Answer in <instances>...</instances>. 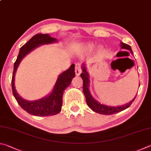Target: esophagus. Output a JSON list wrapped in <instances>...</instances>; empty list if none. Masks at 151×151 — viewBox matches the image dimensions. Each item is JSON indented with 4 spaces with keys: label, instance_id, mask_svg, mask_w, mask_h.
<instances>
[{
    "label": "esophagus",
    "instance_id": "1",
    "mask_svg": "<svg viewBox=\"0 0 151 151\" xmlns=\"http://www.w3.org/2000/svg\"><path fill=\"white\" fill-rule=\"evenodd\" d=\"M76 76H79L81 73V68L80 63H76V70H75Z\"/></svg>",
    "mask_w": 151,
    "mask_h": 151
}]
</instances>
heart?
<instances>
[{
	"label": "heart",
	"mask_w": 151,
	"mask_h": 151,
	"mask_svg": "<svg viewBox=\"0 0 151 151\" xmlns=\"http://www.w3.org/2000/svg\"><path fill=\"white\" fill-rule=\"evenodd\" d=\"M93 49H94V45L91 43H88V44H84L82 46H81V47L80 48V51L85 52H91Z\"/></svg>",
	"instance_id": "b5f03b06"
}]
</instances>
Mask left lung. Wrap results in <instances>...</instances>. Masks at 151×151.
I'll return each instance as SVG.
<instances>
[{"instance_id":"8db88e82","label":"left lung","mask_w":151,"mask_h":151,"mask_svg":"<svg viewBox=\"0 0 151 151\" xmlns=\"http://www.w3.org/2000/svg\"><path fill=\"white\" fill-rule=\"evenodd\" d=\"M120 46L121 49H125L129 50L131 52V54H133V51H132L131 46L128 44H126L123 42H121ZM82 71L83 72L81 73V78L83 80V93L85 95L86 103L89 107L93 111L96 112L97 113L101 115H112L114 114L115 113L120 112L121 111H123L130 106L132 104V103L134 101V99H135L136 96L129 101L127 104H125L120 106H108V105L101 104V103L97 101V100L93 98V97L91 96L90 90H89V85H90V80H89V76L88 71H87V68L86 64L82 65ZM140 86V83H139Z\"/></svg>"}]
</instances>
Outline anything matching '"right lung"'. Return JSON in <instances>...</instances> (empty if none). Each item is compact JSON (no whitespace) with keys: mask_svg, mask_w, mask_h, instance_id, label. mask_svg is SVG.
<instances>
[{"mask_svg":"<svg viewBox=\"0 0 151 151\" xmlns=\"http://www.w3.org/2000/svg\"><path fill=\"white\" fill-rule=\"evenodd\" d=\"M56 42H58V40L51 37L50 34H37L20 47L17 59L14 62L12 78L13 96L20 106L30 115L38 117H47L56 115L60 113L62 110L63 92L65 89L70 85L71 80L75 77V65L72 64L68 70L58 76L53 89L48 95L35 101L24 99L19 96L16 90L14 84L16 72L23 58L41 45L50 44Z\"/></svg>","mask_w":151,"mask_h":151,"instance_id":"right-lung-1","label":"right lung"}]
</instances>
